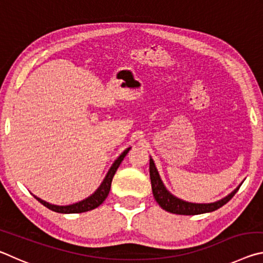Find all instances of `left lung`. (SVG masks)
I'll use <instances>...</instances> for the list:
<instances>
[{
	"instance_id": "obj_1",
	"label": "left lung",
	"mask_w": 263,
	"mask_h": 263,
	"mask_svg": "<svg viewBox=\"0 0 263 263\" xmlns=\"http://www.w3.org/2000/svg\"><path fill=\"white\" fill-rule=\"evenodd\" d=\"M149 176H151V183H152V191L155 201L161 206L163 210H166L171 213H176V215H185V216H194V215H201V213L212 212L217 210V209L221 208L224 204L228 203L231 198L233 197L235 193L239 190L240 184L238 188H235L232 193L229 194L226 197L219 199V201L213 203H190L185 202L183 199H180L172 195L166 189V186L162 183L161 179H160L159 172L157 167H155L153 159H149Z\"/></svg>"
}]
</instances>
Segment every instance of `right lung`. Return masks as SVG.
Instances as JSON below:
<instances>
[{
    "mask_svg": "<svg viewBox=\"0 0 263 263\" xmlns=\"http://www.w3.org/2000/svg\"><path fill=\"white\" fill-rule=\"evenodd\" d=\"M130 149L131 147L126 148L121 155H119L117 160H116V161L112 163V166H111V168L109 169L108 174H106L103 182H102L101 185L97 188V190L94 194L89 196L88 198L83 199V201L70 204V205H54V204H50L45 201H43V199L37 197V196H34V198L37 199L38 202H41L44 206H46L50 209V210L54 212H59V213H81V212L94 210V209H96L97 206H100L101 204L105 201V198L108 197L109 191L111 188V182H112L115 173L117 171L119 164L122 163L124 158L126 157V154L128 153V151Z\"/></svg>",
    "mask_w": 263,
    "mask_h": 263,
    "instance_id": "right-lung-1",
    "label": "right lung"
}]
</instances>
